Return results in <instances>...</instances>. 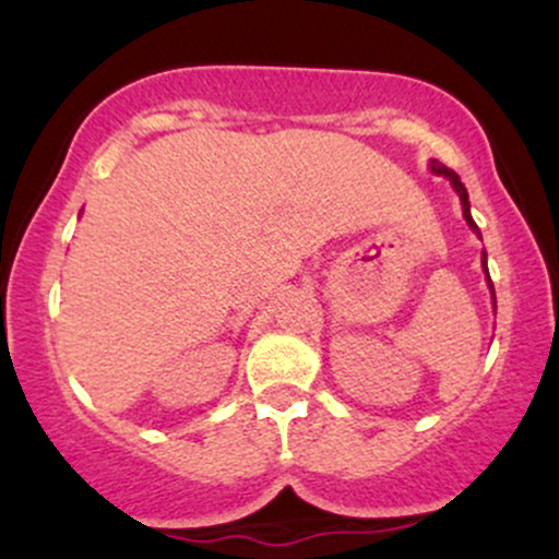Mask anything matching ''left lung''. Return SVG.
Returning <instances> with one entry per match:
<instances>
[{
    "instance_id": "obj_1",
    "label": "left lung",
    "mask_w": 559,
    "mask_h": 559,
    "mask_svg": "<svg viewBox=\"0 0 559 559\" xmlns=\"http://www.w3.org/2000/svg\"><path fill=\"white\" fill-rule=\"evenodd\" d=\"M431 170H433V173H441V176H447L449 181H452L454 191H457V194H460V202H463V215H465L467 226H471V228L476 230V234H478V226H476V221H473V217H471V202H467V191H465V186L460 183V176H457V173H454V170H449L447 165H439V163H436V159H433ZM484 265H486V254H484ZM486 273H489V271H486ZM489 286H491V281H489ZM491 292H493V286H491Z\"/></svg>"
}]
</instances>
